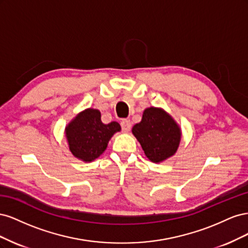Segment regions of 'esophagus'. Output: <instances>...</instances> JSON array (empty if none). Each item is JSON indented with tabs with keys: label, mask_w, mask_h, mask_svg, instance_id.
<instances>
[{
	"label": "esophagus",
	"mask_w": 248,
	"mask_h": 248,
	"mask_svg": "<svg viewBox=\"0 0 248 248\" xmlns=\"http://www.w3.org/2000/svg\"><path fill=\"white\" fill-rule=\"evenodd\" d=\"M121 127H122L123 132H125V133L129 132L130 129H131V123H130L129 120H127V119L123 120V121L121 122Z\"/></svg>",
	"instance_id": "1"
}]
</instances>
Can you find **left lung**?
Listing matches in <instances>:
<instances>
[{"instance_id":"obj_1","label":"left lung","mask_w":248,"mask_h":248,"mask_svg":"<svg viewBox=\"0 0 248 248\" xmlns=\"http://www.w3.org/2000/svg\"><path fill=\"white\" fill-rule=\"evenodd\" d=\"M132 134L145 155L154 163H160L175 155L182 138L179 124L161 108H147L141 121L132 127Z\"/></svg>"}]
</instances>
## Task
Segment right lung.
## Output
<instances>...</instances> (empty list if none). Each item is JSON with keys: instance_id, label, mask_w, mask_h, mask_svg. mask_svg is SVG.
<instances>
[{"instance_id": "right-lung-1", "label": "right lung", "mask_w": 248, "mask_h": 248, "mask_svg": "<svg viewBox=\"0 0 248 248\" xmlns=\"http://www.w3.org/2000/svg\"><path fill=\"white\" fill-rule=\"evenodd\" d=\"M121 131L116 121L104 124L96 108H86L74 117L65 127V138L76 158L91 162L106 151L111 137Z\"/></svg>"}]
</instances>
